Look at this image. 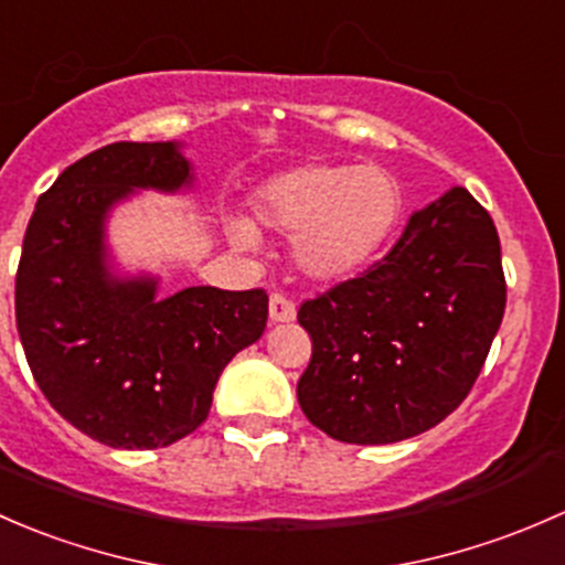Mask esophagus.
<instances>
[{
  "label": "esophagus",
  "instance_id": "obj_1",
  "mask_svg": "<svg viewBox=\"0 0 565 565\" xmlns=\"http://www.w3.org/2000/svg\"><path fill=\"white\" fill-rule=\"evenodd\" d=\"M269 318L275 323H285V321H294L296 318V305L282 294H271L269 299Z\"/></svg>",
  "mask_w": 565,
  "mask_h": 565
}]
</instances>
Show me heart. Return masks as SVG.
<instances>
[{
	"mask_svg": "<svg viewBox=\"0 0 565 565\" xmlns=\"http://www.w3.org/2000/svg\"><path fill=\"white\" fill-rule=\"evenodd\" d=\"M266 228L294 236V258L312 280H342L375 258L403 214V190L381 168L307 162L269 179L253 195ZM239 244L249 231L234 225Z\"/></svg>",
	"mask_w": 565,
	"mask_h": 565,
	"instance_id": "1",
	"label": "heart"
}]
</instances>
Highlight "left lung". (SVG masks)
I'll use <instances>...</instances> for the list:
<instances>
[{
	"label": "left lung",
	"instance_id": "1",
	"mask_svg": "<svg viewBox=\"0 0 565 565\" xmlns=\"http://www.w3.org/2000/svg\"><path fill=\"white\" fill-rule=\"evenodd\" d=\"M505 310L500 239L465 188L411 217L381 260L299 307L305 416L342 444H397L468 397Z\"/></svg>",
	"mask_w": 565,
	"mask_h": 565
}]
</instances>
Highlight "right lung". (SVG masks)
Instances as JSON below:
<instances>
[{
    "label": "right lung",
    "mask_w": 565,
    "mask_h": 565,
    "mask_svg": "<svg viewBox=\"0 0 565 565\" xmlns=\"http://www.w3.org/2000/svg\"><path fill=\"white\" fill-rule=\"evenodd\" d=\"M190 182L177 143H108L60 173L23 234L15 326L29 370L51 408L114 449H160L201 427L220 372L266 329L264 288L154 299L152 277L108 275V209L136 188Z\"/></svg>",
    "instance_id": "right-lung-1"
}]
</instances>
